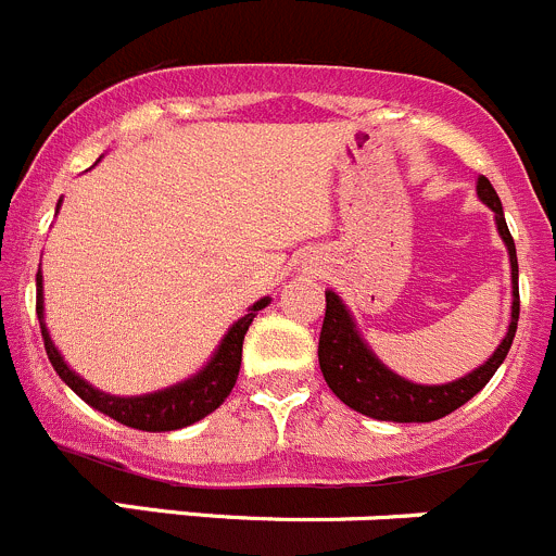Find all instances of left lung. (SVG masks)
Returning <instances> with one entry per match:
<instances>
[{
  "label": "left lung",
  "mask_w": 556,
  "mask_h": 556,
  "mask_svg": "<svg viewBox=\"0 0 556 556\" xmlns=\"http://www.w3.org/2000/svg\"><path fill=\"white\" fill-rule=\"evenodd\" d=\"M477 192L493 208L498 233H502L504 244L510 251L513 319L507 336L502 339L496 353L480 369L466 375V378L446 386H419L386 369L361 341L353 317L348 314L339 294L325 292V319L323 333H319V369H323V378L330 386V391L344 405L358 410V414L380 421H435L457 410L460 405H466L477 391L485 389L488 380L496 375L502 361L510 353L513 336H516L518 328V308H521V303H518L516 242H513L510 228H507V220H504L502 201H498L496 190H493V185L485 176H480V181H477Z\"/></svg>",
  "instance_id": "8db88e82"
}]
</instances>
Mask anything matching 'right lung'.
Masks as SVG:
<instances>
[{
  "label": "right lung",
  "instance_id": "add662e5",
  "mask_svg": "<svg viewBox=\"0 0 556 556\" xmlns=\"http://www.w3.org/2000/svg\"><path fill=\"white\" fill-rule=\"evenodd\" d=\"M35 283H38V300H35V312H38L40 319V333H43V348L49 361H52L54 371H58L60 378L68 383V389L74 394H79L81 400L88 402L90 407L106 414L110 419L121 421L126 427H135V430H146V432H167V430H178V427H187L192 421L203 419L212 410L226 402V396L231 394L233 383H237L239 375V364H242V341L248 328H251L253 317L256 312H262L264 305L269 303V298L258 300L248 308L242 319L233 325L231 330L223 339L220 350L215 353V358L208 361V366L203 371H198L195 378L185 380V383L173 386V389L156 391V394H146V396H110L96 391L93 386H88L79 375L65 366V361L60 358L58 348L49 339V330L43 325V287H40V273L35 275Z\"/></svg>",
  "mask_w": 556,
  "mask_h": 556
}]
</instances>
